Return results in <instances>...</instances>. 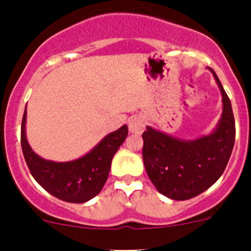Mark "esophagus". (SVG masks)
Here are the masks:
<instances>
[{"label": "esophagus", "instance_id": "34e87169", "mask_svg": "<svg viewBox=\"0 0 251 251\" xmlns=\"http://www.w3.org/2000/svg\"><path fill=\"white\" fill-rule=\"evenodd\" d=\"M144 128V119L139 115H134L128 120V130L131 133H142Z\"/></svg>", "mask_w": 251, "mask_h": 251}]
</instances>
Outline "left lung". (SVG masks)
Returning a JSON list of instances; mask_svg holds the SVG:
<instances>
[{
    "label": "left lung",
    "instance_id": "8db88e82",
    "mask_svg": "<svg viewBox=\"0 0 251 251\" xmlns=\"http://www.w3.org/2000/svg\"><path fill=\"white\" fill-rule=\"evenodd\" d=\"M209 71L223 96V113L212 133L186 141L147 126L142 134L148 176L160 194L176 201L190 200L209 189L225 171L234 146L231 101L214 71Z\"/></svg>",
    "mask_w": 251,
    "mask_h": 251
}]
</instances>
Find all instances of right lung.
Segmentation results:
<instances>
[{
    "label": "right lung",
    "instance_id": "right-lung-1",
    "mask_svg": "<svg viewBox=\"0 0 251 251\" xmlns=\"http://www.w3.org/2000/svg\"><path fill=\"white\" fill-rule=\"evenodd\" d=\"M127 133V126H121L79 159L67 162L46 160L33 151L26 139L25 109L21 123V148L28 170L42 188L65 202L84 203L94 199L103 188L113 156Z\"/></svg>",
    "mask_w": 251,
    "mask_h": 251
}]
</instances>
